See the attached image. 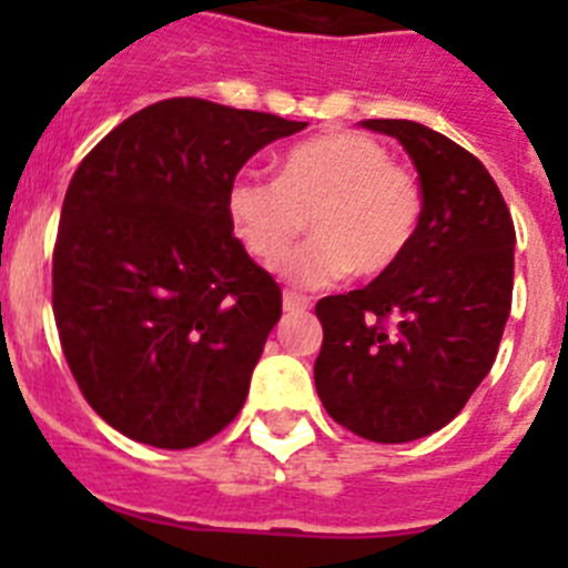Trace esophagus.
<instances>
[{
	"instance_id": "obj_1",
	"label": "esophagus",
	"mask_w": 568,
	"mask_h": 568,
	"mask_svg": "<svg viewBox=\"0 0 568 568\" xmlns=\"http://www.w3.org/2000/svg\"><path fill=\"white\" fill-rule=\"evenodd\" d=\"M281 304H284V313H304L310 307V298H304L298 293H284Z\"/></svg>"
}]
</instances>
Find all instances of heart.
<instances>
[{"label": "heart", "instance_id": "b5f03b06", "mask_svg": "<svg viewBox=\"0 0 568 568\" xmlns=\"http://www.w3.org/2000/svg\"><path fill=\"white\" fill-rule=\"evenodd\" d=\"M420 187L409 170L389 162L373 135L341 130L315 135L281 155L278 179L235 175L227 215L239 241L264 264L287 253L313 227V239L278 264L304 287H327L346 275L393 270L420 224Z\"/></svg>", "mask_w": 568, "mask_h": 568}]
</instances>
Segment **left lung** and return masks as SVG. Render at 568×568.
I'll return each mask as SVG.
<instances>
[{
	"label": "left lung",
	"instance_id": "1",
	"mask_svg": "<svg viewBox=\"0 0 568 568\" xmlns=\"http://www.w3.org/2000/svg\"><path fill=\"white\" fill-rule=\"evenodd\" d=\"M361 128L404 144L424 210L393 270L315 304L324 327L315 389L349 433L406 444L449 424L495 364L511 310L515 224L489 170L453 139L406 119Z\"/></svg>",
	"mask_w": 568,
	"mask_h": 568
}]
</instances>
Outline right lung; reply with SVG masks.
Listing matches in <instances>:
<instances>
[{
  "instance_id": "right-lung-1",
  "label": "right lung",
  "mask_w": 568,
  "mask_h": 568,
  "mask_svg": "<svg viewBox=\"0 0 568 568\" xmlns=\"http://www.w3.org/2000/svg\"><path fill=\"white\" fill-rule=\"evenodd\" d=\"M307 122L164 99L110 130L70 179L53 315L88 404L128 438L190 449L241 413L281 290L233 235L227 187Z\"/></svg>"
}]
</instances>
